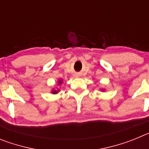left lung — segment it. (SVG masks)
Here are the masks:
<instances>
[{
    "mask_svg": "<svg viewBox=\"0 0 149 149\" xmlns=\"http://www.w3.org/2000/svg\"><path fill=\"white\" fill-rule=\"evenodd\" d=\"M102 90H103V89H102Z\"/></svg>",
    "mask_w": 149,
    "mask_h": 149,
    "instance_id": "1",
    "label": "left lung"
}]
</instances>
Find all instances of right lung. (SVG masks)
Segmentation results:
<instances>
[{
  "label": "right lung",
  "instance_id": "add662e5",
  "mask_svg": "<svg viewBox=\"0 0 149 149\" xmlns=\"http://www.w3.org/2000/svg\"><path fill=\"white\" fill-rule=\"evenodd\" d=\"M61 83H62V81H60H60H58V84H61ZM58 93V90H54V91H52V93H54V94H56V93Z\"/></svg>",
  "mask_w": 149,
  "mask_h": 149
}]
</instances>
